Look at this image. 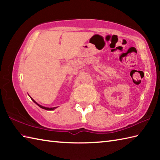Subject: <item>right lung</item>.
Here are the masks:
<instances>
[{
  "instance_id": "add662e5",
  "label": "right lung",
  "mask_w": 160,
  "mask_h": 160,
  "mask_svg": "<svg viewBox=\"0 0 160 160\" xmlns=\"http://www.w3.org/2000/svg\"><path fill=\"white\" fill-rule=\"evenodd\" d=\"M30 98H31V97H30ZM31 99L33 101V102H35L37 105H38V107H40V108H43V109H45V110H48V111H52V110H53V109H55V108H57V107H53V108H49V107H43V106H41V105H40V104H38V103H37L34 100H33V98H31Z\"/></svg>"
}]
</instances>
